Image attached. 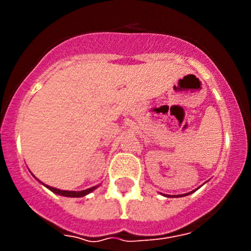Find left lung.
Wrapping results in <instances>:
<instances>
[{"mask_svg":"<svg viewBox=\"0 0 251 251\" xmlns=\"http://www.w3.org/2000/svg\"><path fill=\"white\" fill-rule=\"evenodd\" d=\"M197 191V189H196ZM196 191H192V192H189V193H186V194H179V196H173V197H176V198H178V197H184V196H189V194H192L193 193V192H196ZM165 197H169V196H165ZM171 197V196H170Z\"/></svg>","mask_w":251,"mask_h":251,"instance_id":"8db88e82","label":"left lung"}]
</instances>
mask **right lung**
<instances>
[{
    "mask_svg": "<svg viewBox=\"0 0 251 251\" xmlns=\"http://www.w3.org/2000/svg\"><path fill=\"white\" fill-rule=\"evenodd\" d=\"M34 176V175H32ZM35 177V176H34ZM36 178V177H35ZM37 179V178H36ZM37 181L40 182V183H42L40 179H37ZM44 184L46 188L50 189V191H52L53 193L58 194V196H63V197H69V198H81V197H85L87 196V194H90L91 192L95 191L96 188H98V186H95V187H91V188H87V189H83V191H63V189H58V188H54V187H50V186H47V184L42 183Z\"/></svg>",
    "mask_w": 251,
    "mask_h": 251,
    "instance_id": "obj_1",
    "label": "right lung"
}]
</instances>
